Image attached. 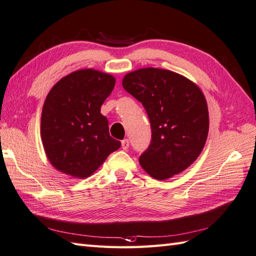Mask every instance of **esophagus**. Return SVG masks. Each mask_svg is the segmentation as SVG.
Returning a JSON list of instances; mask_svg holds the SVG:
<instances>
[{"label":"esophagus","instance_id":"34e87169","mask_svg":"<svg viewBox=\"0 0 256 256\" xmlns=\"http://www.w3.org/2000/svg\"><path fill=\"white\" fill-rule=\"evenodd\" d=\"M121 144H122V148L124 150H126L128 148V146H130V140H123L122 142H121Z\"/></svg>","mask_w":256,"mask_h":256}]
</instances>
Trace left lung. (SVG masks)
Instances as JSON below:
<instances>
[{"label":"left lung","instance_id":"left-lung-1","mask_svg":"<svg viewBox=\"0 0 256 256\" xmlns=\"http://www.w3.org/2000/svg\"><path fill=\"white\" fill-rule=\"evenodd\" d=\"M123 88L147 112L152 142L140 164L157 180L170 179L191 166L208 135V108L203 92L186 77L168 70L145 68L128 73Z\"/></svg>","mask_w":256,"mask_h":256}]
</instances>
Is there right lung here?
I'll list each match as a JSON object with an SVG mask.
<instances>
[{
  "instance_id": "right-lung-1",
  "label": "right lung",
  "mask_w": 256,
  "mask_h": 256,
  "mask_svg": "<svg viewBox=\"0 0 256 256\" xmlns=\"http://www.w3.org/2000/svg\"><path fill=\"white\" fill-rule=\"evenodd\" d=\"M114 85L112 75L84 68L64 76L51 88L41 114L40 134L46 155L58 171L85 179L120 148L100 114Z\"/></svg>"
}]
</instances>
